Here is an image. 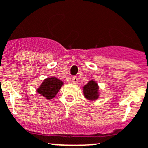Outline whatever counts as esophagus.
Masks as SVG:
<instances>
[{"mask_svg": "<svg viewBox=\"0 0 148 148\" xmlns=\"http://www.w3.org/2000/svg\"><path fill=\"white\" fill-rule=\"evenodd\" d=\"M72 82H73L74 84H77V82H78V77H77V76L73 77H72Z\"/></svg>", "mask_w": 148, "mask_h": 148, "instance_id": "obj_1", "label": "esophagus"}]
</instances>
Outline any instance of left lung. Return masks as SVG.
Instances as JSON below:
<instances>
[{
  "label": "left lung",
  "mask_w": 148,
  "mask_h": 148,
  "mask_svg": "<svg viewBox=\"0 0 148 148\" xmlns=\"http://www.w3.org/2000/svg\"><path fill=\"white\" fill-rule=\"evenodd\" d=\"M99 86L95 81H90L83 87V92L86 99L89 100H96L99 97Z\"/></svg>",
  "instance_id": "obj_1"
}]
</instances>
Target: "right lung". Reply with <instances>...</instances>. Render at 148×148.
Wrapping results in <instances>:
<instances>
[{"mask_svg":"<svg viewBox=\"0 0 148 148\" xmlns=\"http://www.w3.org/2000/svg\"><path fill=\"white\" fill-rule=\"evenodd\" d=\"M63 85V82L56 77H48L38 88L37 92L47 99H51L56 96Z\"/></svg>","mask_w":148,"mask_h":148,"instance_id":"add662e5","label":"right lung"}]
</instances>
